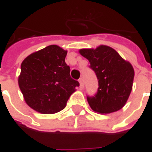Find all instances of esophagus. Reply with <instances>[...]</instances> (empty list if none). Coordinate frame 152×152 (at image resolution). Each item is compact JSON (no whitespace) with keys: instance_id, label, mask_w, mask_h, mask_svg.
<instances>
[{"instance_id":"1","label":"esophagus","mask_w":152,"mask_h":152,"mask_svg":"<svg viewBox=\"0 0 152 152\" xmlns=\"http://www.w3.org/2000/svg\"><path fill=\"white\" fill-rule=\"evenodd\" d=\"M79 82L80 85V87H81V88L84 87V79H83V77H80V78Z\"/></svg>"}]
</instances>
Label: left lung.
<instances>
[{
    "label": "left lung",
    "instance_id": "left-lung-1",
    "mask_svg": "<svg viewBox=\"0 0 152 152\" xmlns=\"http://www.w3.org/2000/svg\"><path fill=\"white\" fill-rule=\"evenodd\" d=\"M80 53L89 60L94 72L99 88L94 95H87V101L94 112L107 114L121 109L129 97L134 71L112 48L100 45L95 50L83 49Z\"/></svg>",
    "mask_w": 152,
    "mask_h": 152
}]
</instances>
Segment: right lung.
I'll return each instance as SVG.
<instances>
[{
    "instance_id": "1",
    "label": "right lung",
    "mask_w": 152,
    "mask_h": 152,
    "mask_svg": "<svg viewBox=\"0 0 152 152\" xmlns=\"http://www.w3.org/2000/svg\"><path fill=\"white\" fill-rule=\"evenodd\" d=\"M66 51L49 45L31 53L21 64L18 86L27 104L42 114L62 111L79 82L70 76Z\"/></svg>"
}]
</instances>
